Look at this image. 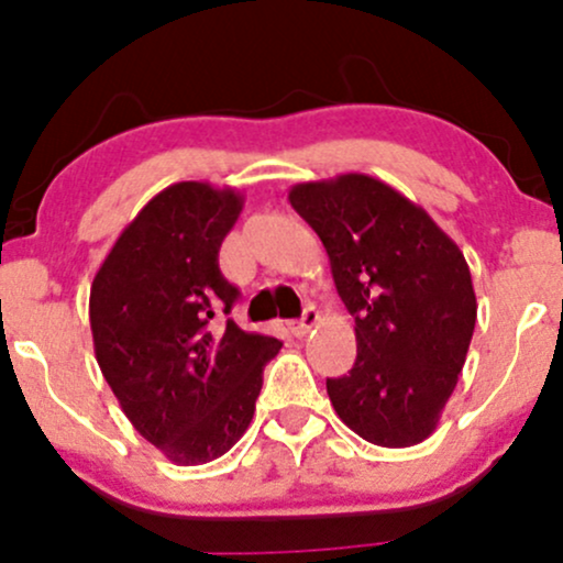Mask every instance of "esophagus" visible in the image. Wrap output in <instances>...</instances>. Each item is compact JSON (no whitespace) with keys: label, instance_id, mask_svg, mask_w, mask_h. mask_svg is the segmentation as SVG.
<instances>
[{"label":"esophagus","instance_id":"obj_1","mask_svg":"<svg viewBox=\"0 0 563 563\" xmlns=\"http://www.w3.org/2000/svg\"><path fill=\"white\" fill-rule=\"evenodd\" d=\"M318 320H320V312H318V309H314V307H307V309H303V314H301L299 320H290V322H288V325H290V333H294V335H307V333H309V328H312L314 322H318Z\"/></svg>","mask_w":563,"mask_h":563}]
</instances>
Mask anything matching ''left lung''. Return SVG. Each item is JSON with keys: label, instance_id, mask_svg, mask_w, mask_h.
<instances>
[{"label": "left lung", "instance_id": "obj_1", "mask_svg": "<svg viewBox=\"0 0 563 563\" xmlns=\"http://www.w3.org/2000/svg\"><path fill=\"white\" fill-rule=\"evenodd\" d=\"M290 206L320 235L357 360L328 378L333 410L380 448L434 434L476 325V294L455 241L421 206L367 174L294 185Z\"/></svg>", "mask_w": 563, "mask_h": 563}]
</instances>
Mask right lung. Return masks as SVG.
<instances>
[{"label":"right lung","instance_id":"obj_1","mask_svg":"<svg viewBox=\"0 0 563 563\" xmlns=\"http://www.w3.org/2000/svg\"><path fill=\"white\" fill-rule=\"evenodd\" d=\"M243 209L232 187L177 183L126 224L89 290L95 357L134 429L177 466L217 461L249 429L273 335L230 318L219 249Z\"/></svg>","mask_w":563,"mask_h":563}]
</instances>
